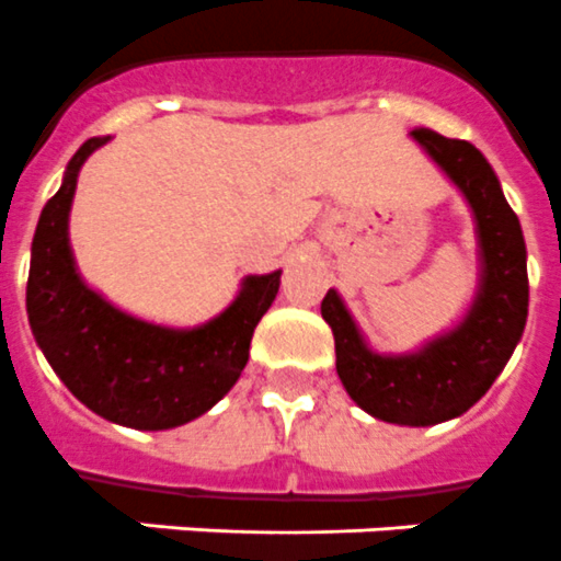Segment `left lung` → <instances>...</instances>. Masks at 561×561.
I'll return each mask as SVG.
<instances>
[{
	"instance_id": "1",
	"label": "left lung",
	"mask_w": 561,
	"mask_h": 561,
	"mask_svg": "<svg viewBox=\"0 0 561 561\" xmlns=\"http://www.w3.org/2000/svg\"><path fill=\"white\" fill-rule=\"evenodd\" d=\"M411 136L473 210L482 256L477 299L454 331L404 356L370 351L336 290L322 299V319L331 324L336 374L353 402L382 422L425 427L477 404L511 359L528 322V251L496 173L473 145L427 128Z\"/></svg>"
}]
</instances>
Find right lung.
I'll list each match as a JSON object with an SVG mask.
<instances>
[{
    "mask_svg": "<svg viewBox=\"0 0 561 561\" xmlns=\"http://www.w3.org/2000/svg\"><path fill=\"white\" fill-rule=\"evenodd\" d=\"M107 136L73 153L62 187L42 208L27 273V319L45 359L68 390L107 422L168 431L210 411L248 365L253 328L279 294L282 271L248 276L210 322L176 331L128 317L82 282L70 253L68 214L84 159Z\"/></svg>",
    "mask_w": 561,
    "mask_h": 561,
    "instance_id": "obj_1",
    "label": "right lung"
}]
</instances>
